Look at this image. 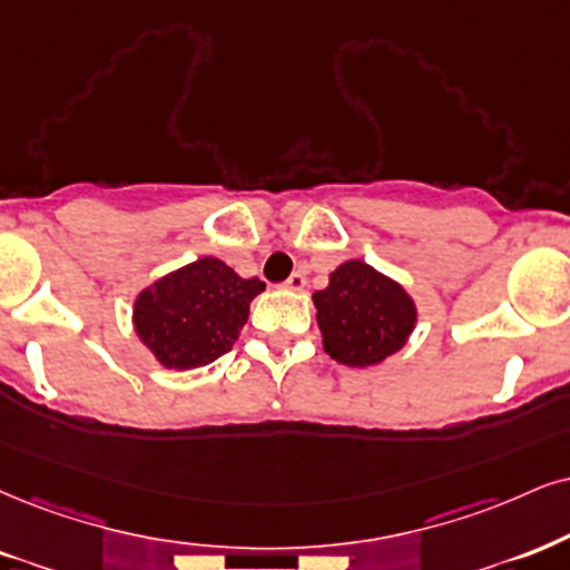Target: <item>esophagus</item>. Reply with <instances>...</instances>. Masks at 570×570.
<instances>
[{"mask_svg": "<svg viewBox=\"0 0 570 570\" xmlns=\"http://www.w3.org/2000/svg\"><path fill=\"white\" fill-rule=\"evenodd\" d=\"M285 287H287V291H304V287H306V274L304 272H293L291 277H287Z\"/></svg>", "mask_w": 570, "mask_h": 570, "instance_id": "34e87169", "label": "esophagus"}]
</instances>
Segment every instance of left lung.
I'll return each mask as SVG.
<instances>
[{"label":"left lung","instance_id":"8db88e82","mask_svg":"<svg viewBox=\"0 0 570 570\" xmlns=\"http://www.w3.org/2000/svg\"><path fill=\"white\" fill-rule=\"evenodd\" d=\"M322 346L346 367H375L406 346L417 327V304L406 287L375 266L348 258L312 296Z\"/></svg>","mask_w":570,"mask_h":570}]
</instances>
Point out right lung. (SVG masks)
I'll list each match as a JSON object with an SVG mask.
<instances>
[{"label":"right lung","mask_w":570,"mask_h":570,"mask_svg":"<svg viewBox=\"0 0 570 570\" xmlns=\"http://www.w3.org/2000/svg\"><path fill=\"white\" fill-rule=\"evenodd\" d=\"M264 287L262 279L240 277L222 258L203 256L142 287L131 325L160 367H206L235 346L250 301Z\"/></svg>","instance_id":"1"}]
</instances>
